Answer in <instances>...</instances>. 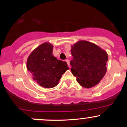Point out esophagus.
Here are the masks:
<instances>
[{"mask_svg":"<svg viewBox=\"0 0 127 127\" xmlns=\"http://www.w3.org/2000/svg\"><path fill=\"white\" fill-rule=\"evenodd\" d=\"M65 61H66V62L67 63V64H68V66H69V64H70L69 60H65ZM69 67H70V66H69Z\"/></svg>","mask_w":127,"mask_h":127,"instance_id":"1","label":"esophagus"}]
</instances>
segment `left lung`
Segmentation results:
<instances>
[{
    "label": "left lung",
    "instance_id": "1",
    "mask_svg": "<svg viewBox=\"0 0 127 127\" xmlns=\"http://www.w3.org/2000/svg\"><path fill=\"white\" fill-rule=\"evenodd\" d=\"M73 60L72 74L82 87L92 88L99 83L106 71L108 55L104 50L87 40H79L71 46Z\"/></svg>",
    "mask_w": 127,
    "mask_h": 127
}]
</instances>
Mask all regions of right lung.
I'll return each instance as SVG.
<instances>
[{
  "mask_svg": "<svg viewBox=\"0 0 127 127\" xmlns=\"http://www.w3.org/2000/svg\"><path fill=\"white\" fill-rule=\"evenodd\" d=\"M53 48L49 42L42 43L27 60V69L32 74L33 79L45 88L56 86L63 74L69 69L66 62L58 60L53 55Z\"/></svg>",
  "mask_w": 127,
  "mask_h": 127,
  "instance_id": "1",
  "label": "right lung"
}]
</instances>
